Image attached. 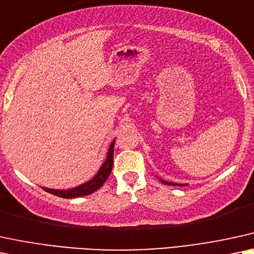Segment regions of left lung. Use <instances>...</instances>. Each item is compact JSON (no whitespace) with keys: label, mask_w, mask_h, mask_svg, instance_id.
I'll return each mask as SVG.
<instances>
[{"label":"left lung","mask_w":254,"mask_h":254,"mask_svg":"<svg viewBox=\"0 0 254 254\" xmlns=\"http://www.w3.org/2000/svg\"><path fill=\"white\" fill-rule=\"evenodd\" d=\"M160 179V178H159ZM160 182L163 183V184H166V185H173V186H185L188 184H177V183H171V182H166L164 179H160Z\"/></svg>","instance_id":"left-lung-1"}]
</instances>
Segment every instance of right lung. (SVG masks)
Wrapping results in <instances>:
<instances>
[{
    "label": "right lung",
    "instance_id": "1",
    "mask_svg": "<svg viewBox=\"0 0 254 254\" xmlns=\"http://www.w3.org/2000/svg\"><path fill=\"white\" fill-rule=\"evenodd\" d=\"M114 146H115V140H112L110 146H109L107 158H105L104 163L101 165V168L97 171V173L92 177L90 181L83 183V184L76 186V188L68 189V190H59V189H49V188H43V190L49 192L51 194L59 195L61 198H77V197H83V195H88L94 193L95 191H97L102 185L104 184L109 176H110L112 165H114Z\"/></svg>",
    "mask_w": 254,
    "mask_h": 254
}]
</instances>
